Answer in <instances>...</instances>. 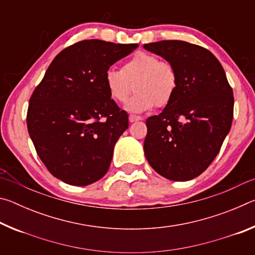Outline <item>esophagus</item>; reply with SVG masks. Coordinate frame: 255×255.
Here are the masks:
<instances>
[{"label":"esophagus","mask_w":255,"mask_h":255,"mask_svg":"<svg viewBox=\"0 0 255 255\" xmlns=\"http://www.w3.org/2000/svg\"><path fill=\"white\" fill-rule=\"evenodd\" d=\"M139 120H141V117H139V116H135V115H129V122H130V123L139 122Z\"/></svg>","instance_id":"34e87169"}]
</instances>
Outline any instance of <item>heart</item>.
I'll use <instances>...</instances> for the list:
<instances>
[{"label": "heart", "instance_id": "heart-1", "mask_svg": "<svg viewBox=\"0 0 255 255\" xmlns=\"http://www.w3.org/2000/svg\"><path fill=\"white\" fill-rule=\"evenodd\" d=\"M179 79L175 67L157 55L139 51L128 59L122 71L110 68L106 74V86L110 97L118 103H126L133 90L135 96L128 109L141 112L165 107L174 98Z\"/></svg>", "mask_w": 255, "mask_h": 255}]
</instances>
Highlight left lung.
<instances>
[{
	"label": "left lung",
	"mask_w": 255,
	"mask_h": 255,
	"mask_svg": "<svg viewBox=\"0 0 255 255\" xmlns=\"http://www.w3.org/2000/svg\"><path fill=\"white\" fill-rule=\"evenodd\" d=\"M144 48L171 63L179 79L172 101L146 120L145 156L164 178L192 180L210 165L231 130L233 90L222 64L204 47L162 40Z\"/></svg>",
	"instance_id": "8db88e82"
}]
</instances>
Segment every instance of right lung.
Listing matches in <instances>:
<instances>
[{
  "instance_id": "obj_1",
  "label": "right lung",
  "mask_w": 255,
  "mask_h": 255,
  "mask_svg": "<svg viewBox=\"0 0 255 255\" xmlns=\"http://www.w3.org/2000/svg\"><path fill=\"white\" fill-rule=\"evenodd\" d=\"M138 47L82 40L56 56L29 100L27 126L38 156L55 178L84 187L109 170L128 115L106 86L111 65Z\"/></svg>"
}]
</instances>
